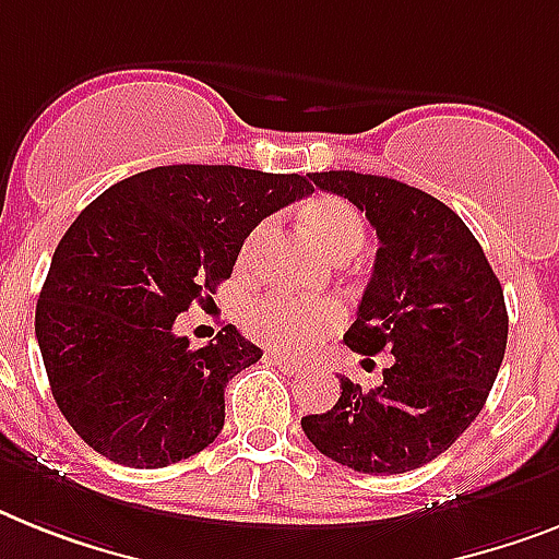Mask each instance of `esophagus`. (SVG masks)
I'll use <instances>...</instances> for the list:
<instances>
[{
	"label": "esophagus",
	"mask_w": 559,
	"mask_h": 559,
	"mask_svg": "<svg viewBox=\"0 0 559 559\" xmlns=\"http://www.w3.org/2000/svg\"><path fill=\"white\" fill-rule=\"evenodd\" d=\"M265 357H269L271 362H276V366L283 368V371H288V373H306L308 371L306 359L288 357V354H283V352H269Z\"/></svg>",
	"instance_id": "34e87169"
}]
</instances>
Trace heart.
I'll return each mask as SVG.
<instances>
[{
	"label": "heart",
	"mask_w": 559,
	"mask_h": 559,
	"mask_svg": "<svg viewBox=\"0 0 559 559\" xmlns=\"http://www.w3.org/2000/svg\"><path fill=\"white\" fill-rule=\"evenodd\" d=\"M306 228L331 260L354 257L366 239V223L352 202L340 197H320L302 211ZM271 234V223H260L248 234L239 251V265H253L260 248ZM343 322L336 302H302L285 294H265L242 308V329L248 336L276 348H308Z\"/></svg>",
	"instance_id": "obj_1"
}]
</instances>
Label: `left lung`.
<instances>
[{
	"instance_id": "left-lung-1",
	"label": "left lung",
	"mask_w": 559,
	"mask_h": 559,
	"mask_svg": "<svg viewBox=\"0 0 559 559\" xmlns=\"http://www.w3.org/2000/svg\"><path fill=\"white\" fill-rule=\"evenodd\" d=\"M313 186L366 211L380 248L345 345L389 352L377 389L340 377L343 394L302 431L359 474L431 463L483 412L506 357L502 285L468 225L431 193L357 170L311 174Z\"/></svg>"
}]
</instances>
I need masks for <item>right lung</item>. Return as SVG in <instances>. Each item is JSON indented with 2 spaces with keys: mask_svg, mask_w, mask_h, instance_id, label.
Masks as SVG:
<instances>
[{
  "mask_svg": "<svg viewBox=\"0 0 559 559\" xmlns=\"http://www.w3.org/2000/svg\"><path fill=\"white\" fill-rule=\"evenodd\" d=\"M313 186L237 165H165L99 193L59 239L36 343L59 412L131 468L200 454L225 426V382L262 352L234 325L202 348L174 334L228 280L239 248Z\"/></svg>",
  "mask_w": 559,
  "mask_h": 559,
  "instance_id": "1",
  "label": "right lung"
}]
</instances>
